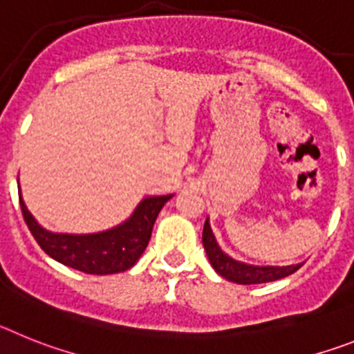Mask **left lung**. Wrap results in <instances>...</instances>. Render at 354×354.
<instances>
[{"label":"left lung","mask_w":354,"mask_h":354,"mask_svg":"<svg viewBox=\"0 0 354 354\" xmlns=\"http://www.w3.org/2000/svg\"><path fill=\"white\" fill-rule=\"evenodd\" d=\"M203 245L207 251V257L210 260L212 267L215 269L217 274L226 278L228 281L239 285H254V283H267V281H276V279L287 278L294 274L303 263L296 266H250V263L239 262L233 260L232 257L221 250V245L215 241L214 233H212L210 223L208 219L205 221V228H203Z\"/></svg>","instance_id":"left-lung-1"}]
</instances>
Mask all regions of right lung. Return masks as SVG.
Segmentation results:
<instances>
[{
	"label": "right lung",
	"instance_id": "right-lung-1",
	"mask_svg": "<svg viewBox=\"0 0 354 354\" xmlns=\"http://www.w3.org/2000/svg\"><path fill=\"white\" fill-rule=\"evenodd\" d=\"M173 194L149 196L139 203L131 217L112 230L88 235L53 233L42 228L19 196L26 226L46 254L87 274H115L137 263L151 239L153 224Z\"/></svg>",
	"mask_w": 354,
	"mask_h": 354
}]
</instances>
